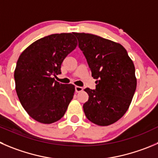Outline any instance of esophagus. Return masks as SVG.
<instances>
[{
  "instance_id": "34e87169",
  "label": "esophagus",
  "mask_w": 158,
  "mask_h": 158,
  "mask_svg": "<svg viewBox=\"0 0 158 158\" xmlns=\"http://www.w3.org/2000/svg\"><path fill=\"white\" fill-rule=\"evenodd\" d=\"M82 91H83V88H82V87L75 86V91H76L77 93H79Z\"/></svg>"
}]
</instances>
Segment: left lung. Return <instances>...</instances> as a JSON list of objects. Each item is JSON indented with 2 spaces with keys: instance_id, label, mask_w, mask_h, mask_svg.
<instances>
[{
  "instance_id": "8db88e82",
  "label": "left lung",
  "mask_w": 158,
  "mask_h": 158,
  "mask_svg": "<svg viewBox=\"0 0 158 158\" xmlns=\"http://www.w3.org/2000/svg\"><path fill=\"white\" fill-rule=\"evenodd\" d=\"M83 52L96 88H85L89 95L83 109L88 120L109 126L128 110L136 88L135 67L119 43L88 33H74Z\"/></svg>"
}]
</instances>
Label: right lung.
<instances>
[{"label": "right lung", "mask_w": 158, "mask_h": 158, "mask_svg": "<svg viewBox=\"0 0 158 158\" xmlns=\"http://www.w3.org/2000/svg\"><path fill=\"white\" fill-rule=\"evenodd\" d=\"M77 46L73 33L52 34L40 39L19 56L15 70V89L22 107L44 124L60 119L73 97L74 85H64L54 77Z\"/></svg>", "instance_id": "obj_1"}]
</instances>
